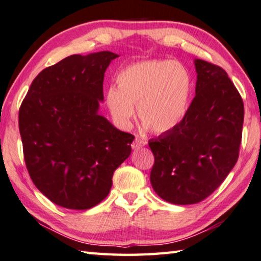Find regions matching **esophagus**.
I'll return each instance as SVG.
<instances>
[{"instance_id": "esophagus-1", "label": "esophagus", "mask_w": 261, "mask_h": 261, "mask_svg": "<svg viewBox=\"0 0 261 261\" xmlns=\"http://www.w3.org/2000/svg\"><path fill=\"white\" fill-rule=\"evenodd\" d=\"M147 143L145 140H143V139H140V138H136L135 140H134V143H132V148L134 149H137V148H140V147H143V146H145V145H146Z\"/></svg>"}]
</instances>
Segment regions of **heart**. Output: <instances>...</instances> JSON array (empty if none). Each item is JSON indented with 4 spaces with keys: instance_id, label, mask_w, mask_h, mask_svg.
I'll return each mask as SVG.
<instances>
[{
    "instance_id": "1",
    "label": "heart",
    "mask_w": 261,
    "mask_h": 261,
    "mask_svg": "<svg viewBox=\"0 0 261 261\" xmlns=\"http://www.w3.org/2000/svg\"><path fill=\"white\" fill-rule=\"evenodd\" d=\"M118 87L106 92V103L115 124L127 129L135 106L144 127L165 135L177 126L188 112L192 79L188 68L177 61L136 62L122 70Z\"/></svg>"
}]
</instances>
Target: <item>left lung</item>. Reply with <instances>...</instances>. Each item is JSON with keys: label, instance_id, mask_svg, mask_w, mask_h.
<instances>
[{"label": "left lung", "instance_id": "obj_1", "mask_svg": "<svg viewBox=\"0 0 261 261\" xmlns=\"http://www.w3.org/2000/svg\"><path fill=\"white\" fill-rule=\"evenodd\" d=\"M196 95L173 131L148 141L154 154V191L175 205L197 204L223 182L236 165L244 105L222 68L196 59Z\"/></svg>", "mask_w": 261, "mask_h": 261}]
</instances>
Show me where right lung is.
<instances>
[{"label": "right lung", "mask_w": 261, "mask_h": 261, "mask_svg": "<svg viewBox=\"0 0 261 261\" xmlns=\"http://www.w3.org/2000/svg\"><path fill=\"white\" fill-rule=\"evenodd\" d=\"M115 53L71 55L35 77L19 109L24 159L35 187L54 204L88 210L108 196L135 137L99 114Z\"/></svg>", "instance_id": "1"}]
</instances>
